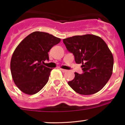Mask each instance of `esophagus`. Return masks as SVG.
<instances>
[{"label":"esophagus","mask_w":125,"mask_h":125,"mask_svg":"<svg viewBox=\"0 0 125 125\" xmlns=\"http://www.w3.org/2000/svg\"><path fill=\"white\" fill-rule=\"evenodd\" d=\"M60 70H61L62 72H67V70H65V69H60Z\"/></svg>","instance_id":"obj_1"}]
</instances>
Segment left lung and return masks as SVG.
<instances>
[{"label": "left lung", "mask_w": 125, "mask_h": 125, "mask_svg": "<svg viewBox=\"0 0 125 125\" xmlns=\"http://www.w3.org/2000/svg\"><path fill=\"white\" fill-rule=\"evenodd\" d=\"M67 50L74 55L77 64L82 63L83 73H74L68 84L80 94L90 95L100 91L113 73L114 59L105 42L91 34L76 35L63 40Z\"/></svg>", "instance_id": "left-lung-1"}]
</instances>
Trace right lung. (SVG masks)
Returning a JSON list of instances; mask_svg holds the SVG:
<instances>
[{"label": "right lung", "mask_w": 125, "mask_h": 125, "mask_svg": "<svg viewBox=\"0 0 125 125\" xmlns=\"http://www.w3.org/2000/svg\"><path fill=\"white\" fill-rule=\"evenodd\" d=\"M61 39L43 32H34L27 36L14 52L11 72L15 84L22 92L34 94L44 87L52 69L44 66L49 61L48 52Z\"/></svg>", "instance_id": "obj_1"}]
</instances>
